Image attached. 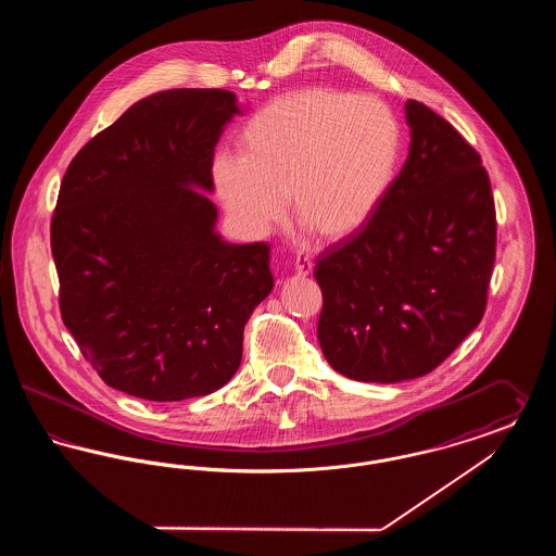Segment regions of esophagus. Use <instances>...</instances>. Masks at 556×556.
Returning <instances> with one entry per match:
<instances>
[{
	"label": "esophagus",
	"mask_w": 556,
	"mask_h": 556,
	"mask_svg": "<svg viewBox=\"0 0 556 556\" xmlns=\"http://www.w3.org/2000/svg\"><path fill=\"white\" fill-rule=\"evenodd\" d=\"M313 261L308 258V256H298L295 258V273L300 275V277H308L311 273H313Z\"/></svg>",
	"instance_id": "esophagus-1"
}]
</instances>
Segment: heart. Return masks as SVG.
Returning <instances> with one entry per match:
<instances>
[{"label":"heart","instance_id":"b5f03b06","mask_svg":"<svg viewBox=\"0 0 556 556\" xmlns=\"http://www.w3.org/2000/svg\"><path fill=\"white\" fill-rule=\"evenodd\" d=\"M238 159L212 162V187L245 238H263L286 212L325 241L358 233L396 179L402 131L390 108L340 89L273 98L238 131Z\"/></svg>","mask_w":556,"mask_h":556}]
</instances>
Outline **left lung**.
Returning a JSON list of instances; mask_svg holds the SVG:
<instances>
[{"label":"left lung","instance_id":"obj_1","mask_svg":"<svg viewBox=\"0 0 556 556\" xmlns=\"http://www.w3.org/2000/svg\"><path fill=\"white\" fill-rule=\"evenodd\" d=\"M408 159L365 229L318 256L317 336L348 379L397 383L444 363L483 317L496 211L476 150L408 100Z\"/></svg>","mask_w":556,"mask_h":556}]
</instances>
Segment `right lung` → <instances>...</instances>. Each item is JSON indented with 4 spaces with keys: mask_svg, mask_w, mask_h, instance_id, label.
Returning a JSON list of instances; mask_svg holds the SVG:
<instances>
[{
    "mask_svg": "<svg viewBox=\"0 0 556 556\" xmlns=\"http://www.w3.org/2000/svg\"><path fill=\"white\" fill-rule=\"evenodd\" d=\"M241 114L225 89L135 102L73 159L52 218L60 313L110 388L206 396L239 369L243 327L273 290L270 248L216 231L212 159Z\"/></svg>",
    "mask_w": 556,
    "mask_h": 556,
    "instance_id": "1",
    "label": "right lung"
}]
</instances>
